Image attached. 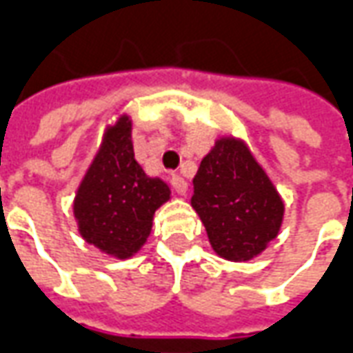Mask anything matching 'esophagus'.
Instances as JSON below:
<instances>
[{"label":"esophagus","mask_w":353,"mask_h":353,"mask_svg":"<svg viewBox=\"0 0 353 353\" xmlns=\"http://www.w3.org/2000/svg\"><path fill=\"white\" fill-rule=\"evenodd\" d=\"M171 186H172V190L179 194V196H186V192H188V182L184 181L181 174H172Z\"/></svg>","instance_id":"1"}]
</instances>
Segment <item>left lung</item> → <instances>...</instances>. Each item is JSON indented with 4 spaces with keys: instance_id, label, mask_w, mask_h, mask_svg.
I'll return each mask as SVG.
<instances>
[{
    "instance_id": "left-lung-1",
    "label": "left lung",
    "mask_w": 353,
    "mask_h": 353,
    "mask_svg": "<svg viewBox=\"0 0 353 353\" xmlns=\"http://www.w3.org/2000/svg\"><path fill=\"white\" fill-rule=\"evenodd\" d=\"M192 207L212 251L230 262H249L279 236L285 203L247 142L222 134L194 176Z\"/></svg>"
}]
</instances>
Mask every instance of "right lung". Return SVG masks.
Returning a JSON list of instances; mask_svg holds the SVG:
<instances>
[{
	"label": "right lung",
	"mask_w": 353,
	"mask_h": 353,
	"mask_svg": "<svg viewBox=\"0 0 353 353\" xmlns=\"http://www.w3.org/2000/svg\"><path fill=\"white\" fill-rule=\"evenodd\" d=\"M171 199L159 176H148L132 152V119L117 114L102 132L101 146L74 197L77 232L99 251L127 261L148 241L154 214Z\"/></svg>",
	"instance_id": "obj_1"
}]
</instances>
